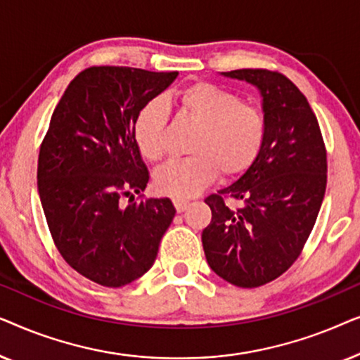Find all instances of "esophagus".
Returning a JSON list of instances; mask_svg holds the SVG:
<instances>
[{"mask_svg":"<svg viewBox=\"0 0 360 360\" xmlns=\"http://www.w3.org/2000/svg\"><path fill=\"white\" fill-rule=\"evenodd\" d=\"M174 205H175V210L179 211V213H184V211L186 210V206H188L190 203L186 200H181V198H175L174 200Z\"/></svg>","mask_w":360,"mask_h":360,"instance_id":"1","label":"esophagus"}]
</instances>
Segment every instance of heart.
<instances>
[{"label": "heart", "mask_w": 360, "mask_h": 360, "mask_svg": "<svg viewBox=\"0 0 360 360\" xmlns=\"http://www.w3.org/2000/svg\"><path fill=\"white\" fill-rule=\"evenodd\" d=\"M181 116L198 127L190 146L191 157L170 160L154 174V186L162 195L188 198L200 193L214 176L244 174L262 149L267 122L264 112L213 83L196 82L174 95ZM165 106L147 101L137 111L132 137L141 155L149 162L164 157Z\"/></svg>", "instance_id": "b5f03b06"}]
</instances>
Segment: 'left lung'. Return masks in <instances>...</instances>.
Masks as SVG:
<instances>
[{
	"instance_id": "8db88e82",
	"label": "left lung",
	"mask_w": 360,
	"mask_h": 360,
	"mask_svg": "<svg viewBox=\"0 0 360 360\" xmlns=\"http://www.w3.org/2000/svg\"><path fill=\"white\" fill-rule=\"evenodd\" d=\"M221 75L257 88L267 131L254 164L205 200L211 223L201 243L216 275L254 288L280 277L302 252L326 191V149L307 98L282 73L243 68Z\"/></svg>"
}]
</instances>
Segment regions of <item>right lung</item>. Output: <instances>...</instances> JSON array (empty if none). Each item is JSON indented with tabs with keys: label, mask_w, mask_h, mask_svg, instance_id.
<instances>
[{
	"label": "right lung",
	"mask_w": 360,
	"mask_h": 360,
	"mask_svg": "<svg viewBox=\"0 0 360 360\" xmlns=\"http://www.w3.org/2000/svg\"><path fill=\"white\" fill-rule=\"evenodd\" d=\"M176 72L91 67L73 78L53 110L39 152L37 190L65 262L117 288L154 265L175 216L169 198L134 201L149 170L132 137L137 111L167 90ZM122 195L133 203L122 207Z\"/></svg>",
	"instance_id": "right-lung-1"
}]
</instances>
